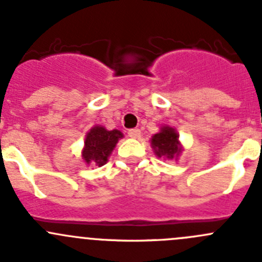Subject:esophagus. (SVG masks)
I'll list each match as a JSON object with an SVG mask.
<instances>
[{
    "instance_id": "1",
    "label": "esophagus",
    "mask_w": 262,
    "mask_h": 262,
    "mask_svg": "<svg viewBox=\"0 0 262 262\" xmlns=\"http://www.w3.org/2000/svg\"><path fill=\"white\" fill-rule=\"evenodd\" d=\"M128 136L130 137V138H139V137H141V130H139V129H137V128H134V129H129L128 130Z\"/></svg>"
}]
</instances>
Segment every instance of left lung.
Here are the masks:
<instances>
[{
  "mask_svg": "<svg viewBox=\"0 0 262 262\" xmlns=\"http://www.w3.org/2000/svg\"><path fill=\"white\" fill-rule=\"evenodd\" d=\"M150 143L158 157L173 158L178 157L181 152L178 133L170 126H163L160 133L152 137Z\"/></svg>",
  "mask_w": 262,
  "mask_h": 262,
  "instance_id": "8db88e82",
  "label": "left lung"
}]
</instances>
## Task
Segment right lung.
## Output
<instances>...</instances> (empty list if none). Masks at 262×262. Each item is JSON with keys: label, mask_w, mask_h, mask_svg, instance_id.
<instances>
[{"label": "right lung", "mask_w": 262, "mask_h": 262, "mask_svg": "<svg viewBox=\"0 0 262 262\" xmlns=\"http://www.w3.org/2000/svg\"><path fill=\"white\" fill-rule=\"evenodd\" d=\"M121 137L123 133L116 129L106 130L104 126H94L87 133L84 141V148L82 152L84 162L96 163L97 166L104 165Z\"/></svg>", "instance_id": "obj_1"}]
</instances>
